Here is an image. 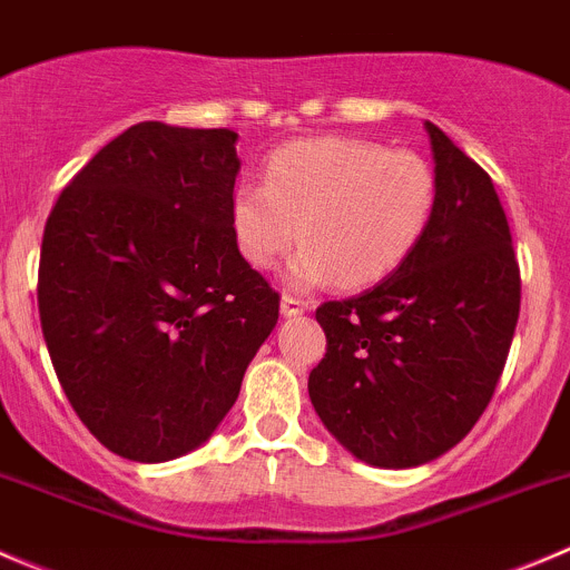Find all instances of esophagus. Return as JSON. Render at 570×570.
<instances>
[{"instance_id":"esophagus-1","label":"esophagus","mask_w":570,"mask_h":570,"mask_svg":"<svg viewBox=\"0 0 570 570\" xmlns=\"http://www.w3.org/2000/svg\"><path fill=\"white\" fill-rule=\"evenodd\" d=\"M309 307V302H304V298H298V296H283V302H279V309H283V315H287V318H291V315H302L304 309Z\"/></svg>"}]
</instances>
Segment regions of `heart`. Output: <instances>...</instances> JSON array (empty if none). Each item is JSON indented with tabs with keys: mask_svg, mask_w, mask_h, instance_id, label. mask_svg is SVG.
Instances as JSON below:
<instances>
[{
	"mask_svg": "<svg viewBox=\"0 0 570 570\" xmlns=\"http://www.w3.org/2000/svg\"><path fill=\"white\" fill-rule=\"evenodd\" d=\"M438 207V177L415 151L363 138H309L272 155L266 183L244 179L229 227L249 266L268 272L302 238L285 279L348 287L391 277L419 249Z\"/></svg>",
	"mask_w": 570,
	"mask_h": 570,
	"instance_id": "1",
	"label": "heart"
}]
</instances>
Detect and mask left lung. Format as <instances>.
I'll return each mask as SVG.
<instances>
[{"label":"left lung","instance_id":"obj_1","mask_svg":"<svg viewBox=\"0 0 570 570\" xmlns=\"http://www.w3.org/2000/svg\"><path fill=\"white\" fill-rule=\"evenodd\" d=\"M438 207L419 249L360 296L315 309L326 354L309 402L357 460L415 469L458 446L504 371L521 272L493 179L424 124Z\"/></svg>","mask_w":570,"mask_h":570}]
</instances>
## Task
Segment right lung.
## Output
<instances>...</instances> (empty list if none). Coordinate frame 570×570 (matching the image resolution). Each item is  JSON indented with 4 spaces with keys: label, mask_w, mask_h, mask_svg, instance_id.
<instances>
[{
    "label": "right lung",
    "mask_w": 570,
    "mask_h": 570,
    "mask_svg": "<svg viewBox=\"0 0 570 570\" xmlns=\"http://www.w3.org/2000/svg\"><path fill=\"white\" fill-rule=\"evenodd\" d=\"M238 132L140 121L47 218L38 313L55 374L101 446L166 463L207 441L279 318L229 227Z\"/></svg>",
    "instance_id": "right-lung-1"
}]
</instances>
